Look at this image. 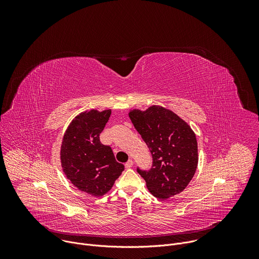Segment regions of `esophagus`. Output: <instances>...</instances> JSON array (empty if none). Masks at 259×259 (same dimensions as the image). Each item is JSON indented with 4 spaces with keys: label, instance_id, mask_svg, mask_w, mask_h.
<instances>
[{
    "label": "esophagus",
    "instance_id": "esophagus-1",
    "mask_svg": "<svg viewBox=\"0 0 259 259\" xmlns=\"http://www.w3.org/2000/svg\"><path fill=\"white\" fill-rule=\"evenodd\" d=\"M132 166H133V161H132V160H128V161L125 163V167H126L127 169L131 168Z\"/></svg>",
    "mask_w": 259,
    "mask_h": 259
}]
</instances>
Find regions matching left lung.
I'll list each match as a JSON object with an SVG mask.
<instances>
[{"instance_id":"obj_1","label":"left lung","mask_w":259,"mask_h":259,"mask_svg":"<svg viewBox=\"0 0 259 259\" xmlns=\"http://www.w3.org/2000/svg\"><path fill=\"white\" fill-rule=\"evenodd\" d=\"M129 118L153 157L149 171L137 168L147 190L161 200L181 193L194 177L199 160L192 128L170 109L159 105L144 112L130 110Z\"/></svg>"}]
</instances>
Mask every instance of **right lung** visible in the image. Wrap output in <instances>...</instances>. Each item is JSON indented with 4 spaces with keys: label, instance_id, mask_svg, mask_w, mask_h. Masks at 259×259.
<instances>
[{
    "label": "right lung",
    "instance_id": "1",
    "mask_svg": "<svg viewBox=\"0 0 259 259\" xmlns=\"http://www.w3.org/2000/svg\"><path fill=\"white\" fill-rule=\"evenodd\" d=\"M110 114V109L81 113L68 125L62 138L60 160L65 176L80 191L93 197L105 195L124 170L112 147L99 139Z\"/></svg>",
    "mask_w": 259,
    "mask_h": 259
}]
</instances>
